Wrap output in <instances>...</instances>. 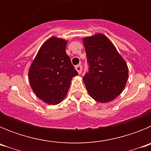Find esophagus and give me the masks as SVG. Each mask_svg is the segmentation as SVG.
<instances>
[{
	"mask_svg": "<svg viewBox=\"0 0 151 151\" xmlns=\"http://www.w3.org/2000/svg\"><path fill=\"white\" fill-rule=\"evenodd\" d=\"M76 69L77 70L78 74H81V73H82V66H81V65H77V66H76Z\"/></svg>",
	"mask_w": 151,
	"mask_h": 151,
	"instance_id": "obj_1",
	"label": "esophagus"
}]
</instances>
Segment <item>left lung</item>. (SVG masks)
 Listing matches in <instances>:
<instances>
[{"label": "left lung", "mask_w": 151, "mask_h": 151, "mask_svg": "<svg viewBox=\"0 0 151 151\" xmlns=\"http://www.w3.org/2000/svg\"><path fill=\"white\" fill-rule=\"evenodd\" d=\"M83 44L90 66L83 77L85 87L96 101L110 102L125 87L129 78L127 63L104 34L83 38Z\"/></svg>", "instance_id": "left-lung-1"}]
</instances>
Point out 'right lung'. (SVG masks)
<instances>
[{
	"instance_id": "add662e5",
	"label": "right lung",
	"mask_w": 151,
	"mask_h": 151,
	"mask_svg": "<svg viewBox=\"0 0 151 151\" xmlns=\"http://www.w3.org/2000/svg\"><path fill=\"white\" fill-rule=\"evenodd\" d=\"M67 41L53 36L41 45L29 70L35 95L47 104H57L67 94L72 78L78 75L66 53Z\"/></svg>"
}]
</instances>
